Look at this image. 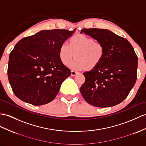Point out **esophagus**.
I'll return each mask as SVG.
<instances>
[{
    "label": "esophagus",
    "instance_id": "34e87169",
    "mask_svg": "<svg viewBox=\"0 0 146 146\" xmlns=\"http://www.w3.org/2000/svg\"><path fill=\"white\" fill-rule=\"evenodd\" d=\"M78 72L75 70H71V76H75Z\"/></svg>",
    "mask_w": 146,
    "mask_h": 146
}]
</instances>
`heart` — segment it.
Wrapping results in <instances>:
<instances>
[{"label": "heart", "instance_id": "1", "mask_svg": "<svg viewBox=\"0 0 146 146\" xmlns=\"http://www.w3.org/2000/svg\"><path fill=\"white\" fill-rule=\"evenodd\" d=\"M105 53V47L101 42L82 34L74 35L70 38L69 44L63 42L59 48V58L63 64H67L74 55L76 57L68 66L76 70L97 67Z\"/></svg>", "mask_w": 146, "mask_h": 146}]
</instances>
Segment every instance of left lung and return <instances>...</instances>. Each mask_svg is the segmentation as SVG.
<instances>
[{
	"label": "left lung",
	"instance_id": "1",
	"mask_svg": "<svg viewBox=\"0 0 146 146\" xmlns=\"http://www.w3.org/2000/svg\"><path fill=\"white\" fill-rule=\"evenodd\" d=\"M89 35L104 46V58L85 77L80 90L88 104L100 108L120 104L128 95L137 79V56L126 39L106 29L84 28L80 33Z\"/></svg>",
	"mask_w": 146,
	"mask_h": 146
}]
</instances>
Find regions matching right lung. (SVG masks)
Listing matches in <instances>:
<instances>
[{
    "label": "right lung",
    "instance_id": "1",
    "mask_svg": "<svg viewBox=\"0 0 146 146\" xmlns=\"http://www.w3.org/2000/svg\"><path fill=\"white\" fill-rule=\"evenodd\" d=\"M76 30H41L22 38L10 52L8 78L17 97L33 105L52 101L71 72L60 61L59 48Z\"/></svg>",
    "mask_w": 146,
    "mask_h": 146
}]
</instances>
